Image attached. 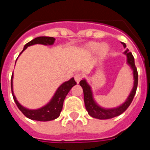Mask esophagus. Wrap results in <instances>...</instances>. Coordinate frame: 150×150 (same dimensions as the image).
<instances>
[{
    "mask_svg": "<svg viewBox=\"0 0 150 150\" xmlns=\"http://www.w3.org/2000/svg\"><path fill=\"white\" fill-rule=\"evenodd\" d=\"M82 79V75L80 74H75V80L76 83H79V81Z\"/></svg>",
    "mask_w": 150,
    "mask_h": 150,
    "instance_id": "1",
    "label": "esophagus"
}]
</instances>
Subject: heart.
Returning a JSON list of instances; mask_svg holds the SVG:
<instances>
[{"instance_id":"heart-1","label":"heart","mask_w":150,"mask_h":150,"mask_svg":"<svg viewBox=\"0 0 150 150\" xmlns=\"http://www.w3.org/2000/svg\"><path fill=\"white\" fill-rule=\"evenodd\" d=\"M86 50L89 52L94 53L99 50V54L100 55H105L108 51V46L106 44L100 45L98 42H90L86 46Z\"/></svg>"}]
</instances>
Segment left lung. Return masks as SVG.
<instances>
[{"instance_id":"8db88e82","label":"left lung","mask_w":150,"mask_h":150,"mask_svg":"<svg viewBox=\"0 0 150 150\" xmlns=\"http://www.w3.org/2000/svg\"><path fill=\"white\" fill-rule=\"evenodd\" d=\"M122 45L125 48V43L122 42ZM125 54H126V56H127V63L130 66V67L132 68V72H133L134 83H133V88H132V91L127 98V100L121 105H120L117 108H104L100 107L95 101L94 98H93V93L91 91V88L88 83V82L86 81V79H83L79 82V84L83 88V97H84V104L86 109L88 111V114L94 118L106 120L116 117V116L122 114L132 103L133 97L136 94L137 88L138 74H137V67L135 66L134 58L132 56V53L129 52L128 49H126V50L125 51Z\"/></svg>"}]
</instances>
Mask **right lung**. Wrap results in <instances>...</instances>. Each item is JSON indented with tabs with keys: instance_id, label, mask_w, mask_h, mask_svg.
Masks as SVG:
<instances>
[{
	"instance_id": "1",
	"label": "right lung",
	"mask_w": 150,
	"mask_h": 150,
	"mask_svg": "<svg viewBox=\"0 0 150 150\" xmlns=\"http://www.w3.org/2000/svg\"><path fill=\"white\" fill-rule=\"evenodd\" d=\"M54 41H55V38L53 37H38L26 43L21 54L28 46L35 45V44H42L46 46H50L54 44ZM75 84H76V82L75 81L74 78H71L68 81L64 82L62 84L59 86L54 95V96L48 104L38 109H28L21 105L17 100L16 96L13 94V75L11 78L12 94H13V97L18 108L27 118L34 120H38V121H49V120H53L58 118L62 109L63 101L65 100L67 95L68 94L70 90Z\"/></svg>"
}]
</instances>
